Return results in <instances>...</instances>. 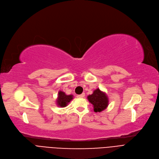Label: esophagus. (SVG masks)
Instances as JSON below:
<instances>
[{
	"instance_id": "1",
	"label": "esophagus",
	"mask_w": 159,
	"mask_h": 159,
	"mask_svg": "<svg viewBox=\"0 0 159 159\" xmlns=\"http://www.w3.org/2000/svg\"><path fill=\"white\" fill-rule=\"evenodd\" d=\"M85 93H82V94H80V95H78V96L79 97V98H84V97H85Z\"/></svg>"
}]
</instances>
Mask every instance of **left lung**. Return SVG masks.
Returning <instances> with one entry per match:
<instances>
[{"mask_svg":"<svg viewBox=\"0 0 159 159\" xmlns=\"http://www.w3.org/2000/svg\"><path fill=\"white\" fill-rule=\"evenodd\" d=\"M87 99L94 107L95 112H101L106 109L108 105V98L105 92H102L99 89H96L93 94L88 96Z\"/></svg>","mask_w":159,"mask_h":159,"instance_id":"left-lung-1","label":"left lung"}]
</instances>
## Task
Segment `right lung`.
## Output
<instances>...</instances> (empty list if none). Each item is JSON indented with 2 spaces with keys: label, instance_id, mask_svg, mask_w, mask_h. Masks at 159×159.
<instances>
[{
  "label": "right lung",
  "instance_id": "obj_1",
  "mask_svg": "<svg viewBox=\"0 0 159 159\" xmlns=\"http://www.w3.org/2000/svg\"><path fill=\"white\" fill-rule=\"evenodd\" d=\"M73 99L72 95H67L64 92L59 91L58 98L57 99V104L61 108L67 107L69 102Z\"/></svg>",
  "mask_w": 159,
  "mask_h": 159
}]
</instances>
